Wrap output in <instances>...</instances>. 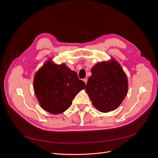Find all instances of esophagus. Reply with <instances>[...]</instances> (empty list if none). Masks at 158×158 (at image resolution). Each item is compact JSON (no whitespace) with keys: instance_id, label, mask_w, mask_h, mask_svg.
I'll return each mask as SVG.
<instances>
[{"instance_id":"obj_1","label":"esophagus","mask_w":158,"mask_h":158,"mask_svg":"<svg viewBox=\"0 0 158 158\" xmlns=\"http://www.w3.org/2000/svg\"><path fill=\"white\" fill-rule=\"evenodd\" d=\"M83 81L85 82V84H87V82H88V79H87V78H84V79H83Z\"/></svg>"}]
</instances>
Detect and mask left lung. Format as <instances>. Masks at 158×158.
Returning a JSON list of instances; mask_svg holds the SVG:
<instances>
[{
	"label": "left lung",
	"mask_w": 158,
	"mask_h": 158,
	"mask_svg": "<svg viewBox=\"0 0 158 158\" xmlns=\"http://www.w3.org/2000/svg\"><path fill=\"white\" fill-rule=\"evenodd\" d=\"M85 92L98 111L107 113L117 109L128 93V79L114 59L102 61L91 69Z\"/></svg>",
	"instance_id": "left-lung-1"
}]
</instances>
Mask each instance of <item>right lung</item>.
<instances>
[{
	"mask_svg": "<svg viewBox=\"0 0 158 158\" xmlns=\"http://www.w3.org/2000/svg\"><path fill=\"white\" fill-rule=\"evenodd\" d=\"M85 87L75 71L64 63H54L51 59L45 62L33 78V89L40 106L53 114L68 109L75 95Z\"/></svg>",
	"mask_w": 158,
	"mask_h": 158,
	"instance_id": "add662e5",
	"label": "right lung"
}]
</instances>
